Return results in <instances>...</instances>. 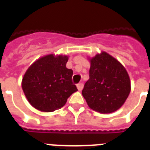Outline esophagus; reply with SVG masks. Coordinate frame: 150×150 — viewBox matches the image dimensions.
Returning a JSON list of instances; mask_svg holds the SVG:
<instances>
[{"instance_id":"1","label":"esophagus","mask_w":150,"mask_h":150,"mask_svg":"<svg viewBox=\"0 0 150 150\" xmlns=\"http://www.w3.org/2000/svg\"><path fill=\"white\" fill-rule=\"evenodd\" d=\"M77 88L79 90H82V89H83V84L82 83H79V84H77Z\"/></svg>"}]
</instances>
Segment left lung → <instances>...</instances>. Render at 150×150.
Wrapping results in <instances>:
<instances>
[{"instance_id":"left-lung-1","label":"left lung","mask_w":150,"mask_h":150,"mask_svg":"<svg viewBox=\"0 0 150 150\" xmlns=\"http://www.w3.org/2000/svg\"><path fill=\"white\" fill-rule=\"evenodd\" d=\"M89 79L85 83L82 96L91 109L102 114L116 111L130 93L127 71L119 61L106 53L90 60Z\"/></svg>"}]
</instances>
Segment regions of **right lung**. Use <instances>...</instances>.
<instances>
[{"label":"right lung","mask_w":150,"mask_h":150,"mask_svg":"<svg viewBox=\"0 0 150 150\" xmlns=\"http://www.w3.org/2000/svg\"><path fill=\"white\" fill-rule=\"evenodd\" d=\"M67 56L43 57L32 64L22 79L27 100L36 109L50 112L60 109L78 90L72 82L73 71L66 68Z\"/></svg>","instance_id":"obj_1"}]
</instances>
